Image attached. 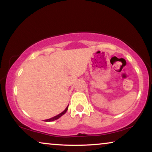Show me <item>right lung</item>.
I'll return each mask as SVG.
<instances>
[{"label":"right lung","mask_w":152,"mask_h":152,"mask_svg":"<svg viewBox=\"0 0 152 152\" xmlns=\"http://www.w3.org/2000/svg\"><path fill=\"white\" fill-rule=\"evenodd\" d=\"M68 106L66 108V109L64 110V111H63V112H61V113H59V115H56V116H55V117H53V118H50V119H48V120H45L44 121H45V122H51V121H54V120H57V119H58V118H59L60 117H61V116H62L64 115V113H66V112L67 111V110H68Z\"/></svg>","instance_id":"add662e5"}]
</instances>
